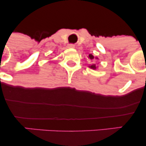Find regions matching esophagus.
I'll return each instance as SVG.
<instances>
[{
    "label": "esophagus",
    "instance_id": "34e87169",
    "mask_svg": "<svg viewBox=\"0 0 146 146\" xmlns=\"http://www.w3.org/2000/svg\"><path fill=\"white\" fill-rule=\"evenodd\" d=\"M67 47L68 48H75V46L73 44H69L67 45Z\"/></svg>",
    "mask_w": 146,
    "mask_h": 146
}]
</instances>
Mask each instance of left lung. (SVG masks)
Masks as SVG:
<instances>
[{
  "label": "left lung",
  "mask_w": 146,
  "mask_h": 146,
  "mask_svg": "<svg viewBox=\"0 0 146 146\" xmlns=\"http://www.w3.org/2000/svg\"><path fill=\"white\" fill-rule=\"evenodd\" d=\"M88 58H89L90 60H93L95 58H94V56H93L92 54H89V55H88ZM96 59H98V58H96ZM89 67H90V68H92V69H94V70L96 69V68H97L96 65H95V64H93L90 65V66H89Z\"/></svg>",
  "instance_id": "left-lung-1"
}]
</instances>
